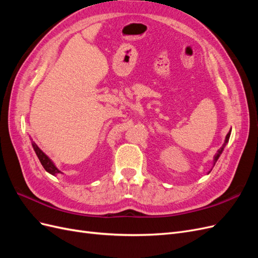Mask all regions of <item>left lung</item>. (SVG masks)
I'll return each mask as SVG.
<instances>
[{"mask_svg":"<svg viewBox=\"0 0 258 258\" xmlns=\"http://www.w3.org/2000/svg\"><path fill=\"white\" fill-rule=\"evenodd\" d=\"M230 132H231V130L228 132L227 134V136H226V139H225V143L223 144V146L220 148V150L217 151V153H216V155L214 156V165H215V162L217 161V159L220 158V156H221V154L223 153V151H224V147L226 146V144H227V142H228V140H229V137H230Z\"/></svg>","mask_w":258,"mask_h":258,"instance_id":"1","label":"left lung"}]
</instances>
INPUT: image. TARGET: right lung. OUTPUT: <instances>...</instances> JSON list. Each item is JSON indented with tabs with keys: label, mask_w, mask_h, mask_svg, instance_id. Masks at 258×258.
<instances>
[{
	"label": "right lung",
	"mask_w": 258,
	"mask_h": 258,
	"mask_svg": "<svg viewBox=\"0 0 258 258\" xmlns=\"http://www.w3.org/2000/svg\"><path fill=\"white\" fill-rule=\"evenodd\" d=\"M32 146H33V150L35 151V153L37 155L38 159H40V161L42 163V166L44 167V169L46 171H47L48 173H50L52 175H56V174L60 173V170L57 169V167L53 165V162L40 150V147H38L33 141H32Z\"/></svg>",
	"instance_id": "1"
}]
</instances>
